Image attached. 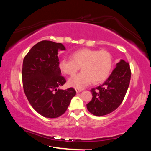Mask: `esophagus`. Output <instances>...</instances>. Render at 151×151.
I'll return each mask as SVG.
<instances>
[{"label":"esophagus","mask_w":151,"mask_h":151,"mask_svg":"<svg viewBox=\"0 0 151 151\" xmlns=\"http://www.w3.org/2000/svg\"><path fill=\"white\" fill-rule=\"evenodd\" d=\"M81 91H82L81 89H78V88H76V93H80V92H81Z\"/></svg>","instance_id":"esophagus-1"}]
</instances>
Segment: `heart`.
I'll list each match as a JSON object with an SVG mask.
<instances>
[{
  "instance_id": "heart-1",
  "label": "heart",
  "mask_w": 151,
  "mask_h": 151,
  "mask_svg": "<svg viewBox=\"0 0 151 151\" xmlns=\"http://www.w3.org/2000/svg\"><path fill=\"white\" fill-rule=\"evenodd\" d=\"M71 59L63 58L59 68L66 75L73 76L81 67L82 72L68 80V85L82 89L93 81L94 84L103 83L111 73L113 58L107 50L82 48L71 54Z\"/></svg>"
}]
</instances>
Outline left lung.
Listing matches in <instances>:
<instances>
[{
  "label": "left lung",
  "mask_w": 151,
  "mask_h": 151,
  "mask_svg": "<svg viewBox=\"0 0 151 151\" xmlns=\"http://www.w3.org/2000/svg\"><path fill=\"white\" fill-rule=\"evenodd\" d=\"M131 76L129 64L121 59L103 85L91 89L93 97L86 104L88 111L98 116L115 111L123 101Z\"/></svg>",
  "instance_id": "obj_1"
}]
</instances>
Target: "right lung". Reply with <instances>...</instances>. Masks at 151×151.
<instances>
[{"label": "right lung", "mask_w": 151, "mask_h": 151, "mask_svg": "<svg viewBox=\"0 0 151 151\" xmlns=\"http://www.w3.org/2000/svg\"><path fill=\"white\" fill-rule=\"evenodd\" d=\"M65 49L61 43L42 40L33 46L23 60L25 95L32 108L47 118H57L65 113L76 94L73 88H59L66 80L61 75L58 52Z\"/></svg>", "instance_id": "right-lung-1"}]
</instances>
